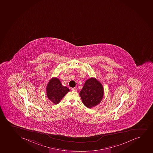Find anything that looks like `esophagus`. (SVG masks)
I'll return each instance as SVG.
<instances>
[{
	"instance_id": "34e87169",
	"label": "esophagus",
	"mask_w": 153,
	"mask_h": 153,
	"mask_svg": "<svg viewBox=\"0 0 153 153\" xmlns=\"http://www.w3.org/2000/svg\"><path fill=\"white\" fill-rule=\"evenodd\" d=\"M72 90L73 91H75V92H77V88H72Z\"/></svg>"
}]
</instances>
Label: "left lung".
<instances>
[{"label":"left lung","instance_id":"obj_1","mask_svg":"<svg viewBox=\"0 0 153 153\" xmlns=\"http://www.w3.org/2000/svg\"><path fill=\"white\" fill-rule=\"evenodd\" d=\"M85 106L93 108L100 103L104 95L102 85L95 78L86 80L82 90L79 93Z\"/></svg>","mask_w":153,"mask_h":153}]
</instances>
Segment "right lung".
Listing matches in <instances>:
<instances>
[{
	"instance_id": "1",
	"label": "right lung",
	"mask_w": 153,
	"mask_h": 153,
	"mask_svg": "<svg viewBox=\"0 0 153 153\" xmlns=\"http://www.w3.org/2000/svg\"><path fill=\"white\" fill-rule=\"evenodd\" d=\"M47 97L55 104L59 103L70 90L61 84L59 79L53 77L51 79L46 88Z\"/></svg>"
}]
</instances>
